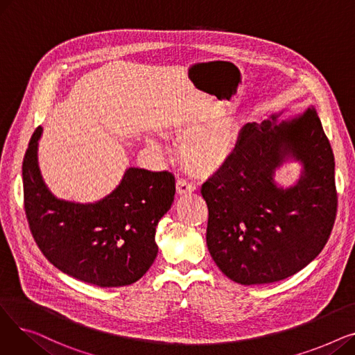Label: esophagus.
Segmentation results:
<instances>
[{"label": "esophagus", "instance_id": "esophagus-1", "mask_svg": "<svg viewBox=\"0 0 355 355\" xmlns=\"http://www.w3.org/2000/svg\"><path fill=\"white\" fill-rule=\"evenodd\" d=\"M196 191V185L187 180H178L177 181V193L180 196L184 194H191Z\"/></svg>", "mask_w": 355, "mask_h": 355}]
</instances>
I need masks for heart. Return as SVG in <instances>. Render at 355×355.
<instances>
[{"label": "heart", "mask_w": 355, "mask_h": 355, "mask_svg": "<svg viewBox=\"0 0 355 355\" xmlns=\"http://www.w3.org/2000/svg\"><path fill=\"white\" fill-rule=\"evenodd\" d=\"M185 134L178 145V155L189 171L210 177L225 168L234 157L239 146V129L233 118L213 119L194 126H182ZM149 146L158 148L155 139L148 141Z\"/></svg>", "instance_id": "b5f03b06"}]
</instances>
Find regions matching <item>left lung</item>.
<instances>
[{"label": "left lung", "mask_w": 355, "mask_h": 355, "mask_svg": "<svg viewBox=\"0 0 355 355\" xmlns=\"http://www.w3.org/2000/svg\"><path fill=\"white\" fill-rule=\"evenodd\" d=\"M281 115L241 128L234 157L201 187L209 252L241 285L277 282L304 269L327 245L337 216L334 154L315 107L277 123ZM288 160L303 171L281 188L274 173Z\"/></svg>", "instance_id": "1"}]
</instances>
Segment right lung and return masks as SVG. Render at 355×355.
<instances>
[{
	"mask_svg": "<svg viewBox=\"0 0 355 355\" xmlns=\"http://www.w3.org/2000/svg\"><path fill=\"white\" fill-rule=\"evenodd\" d=\"M42 132V126L34 130L23 161L24 209L37 246L50 263L82 282L116 288L139 281L158 253L155 229L174 201V175L129 166L99 201L60 200L40 173Z\"/></svg>",
	"mask_w": 355,
	"mask_h": 355,
	"instance_id": "1",
	"label": "right lung"
}]
</instances>
